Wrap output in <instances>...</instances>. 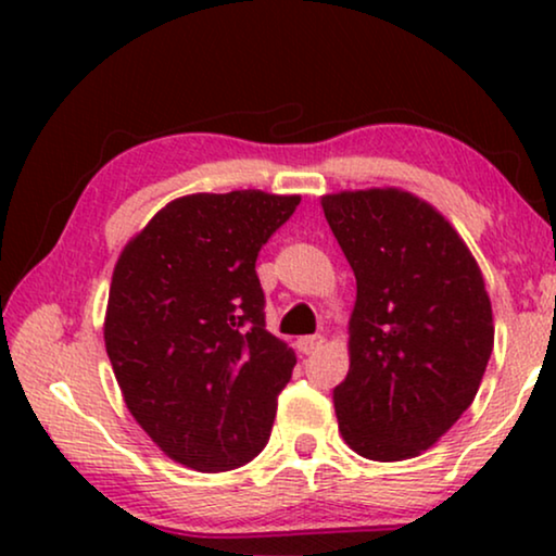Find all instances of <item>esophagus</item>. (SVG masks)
Listing matches in <instances>:
<instances>
[{"mask_svg": "<svg viewBox=\"0 0 556 556\" xmlns=\"http://www.w3.org/2000/svg\"><path fill=\"white\" fill-rule=\"evenodd\" d=\"M321 344H324L321 333H316V337H301L299 341H295V346H299L301 354H314Z\"/></svg>", "mask_w": 556, "mask_h": 556, "instance_id": "esophagus-1", "label": "esophagus"}]
</instances>
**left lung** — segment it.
<instances>
[{"instance_id": "obj_1", "label": "left lung", "mask_w": 556, "mask_h": 556, "mask_svg": "<svg viewBox=\"0 0 556 556\" xmlns=\"http://www.w3.org/2000/svg\"><path fill=\"white\" fill-rule=\"evenodd\" d=\"M356 278L339 430L369 460L415 458L466 413L493 352L481 268L451 223L402 189L321 197Z\"/></svg>"}]
</instances>
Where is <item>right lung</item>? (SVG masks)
Segmentation results:
<instances>
[{"instance_id": "1", "label": "right lung", "mask_w": 556, "mask_h": 556, "mask_svg": "<svg viewBox=\"0 0 556 556\" xmlns=\"http://www.w3.org/2000/svg\"><path fill=\"white\" fill-rule=\"evenodd\" d=\"M301 197H179L113 270L105 352L126 407L181 466L217 473L263 451L293 349L265 329L261 248Z\"/></svg>"}]
</instances>
